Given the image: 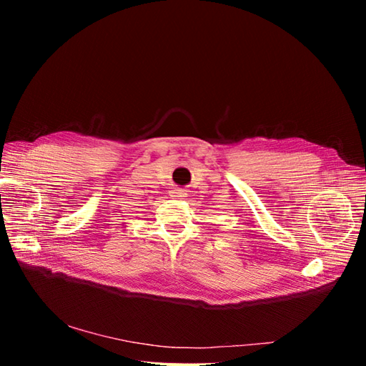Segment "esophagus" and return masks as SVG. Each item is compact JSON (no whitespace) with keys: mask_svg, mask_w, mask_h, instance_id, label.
Returning a JSON list of instances; mask_svg holds the SVG:
<instances>
[{"mask_svg":"<svg viewBox=\"0 0 366 366\" xmlns=\"http://www.w3.org/2000/svg\"><path fill=\"white\" fill-rule=\"evenodd\" d=\"M172 197H177V198H183L187 195V192L184 189H182V187H175V189L171 192Z\"/></svg>","mask_w":366,"mask_h":366,"instance_id":"esophagus-1","label":"esophagus"}]
</instances>
